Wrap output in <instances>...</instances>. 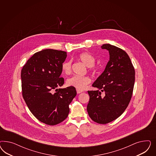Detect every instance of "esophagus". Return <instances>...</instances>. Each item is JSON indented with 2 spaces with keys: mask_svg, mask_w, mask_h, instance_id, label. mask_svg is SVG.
<instances>
[{
  "mask_svg": "<svg viewBox=\"0 0 156 156\" xmlns=\"http://www.w3.org/2000/svg\"><path fill=\"white\" fill-rule=\"evenodd\" d=\"M83 91V90H78V89H76V93L77 94H80L81 93H82Z\"/></svg>",
  "mask_w": 156,
  "mask_h": 156,
  "instance_id": "esophagus-1",
  "label": "esophagus"
}]
</instances>
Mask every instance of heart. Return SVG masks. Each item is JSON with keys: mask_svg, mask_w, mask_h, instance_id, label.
<instances>
[{"mask_svg": "<svg viewBox=\"0 0 156 156\" xmlns=\"http://www.w3.org/2000/svg\"><path fill=\"white\" fill-rule=\"evenodd\" d=\"M79 59L84 65L89 67V70L94 71L96 69L94 63L95 59L90 52H83L79 56ZM71 61L65 62L62 65V70L65 74H69L71 71ZM91 82V80L88 76H72L66 80V85L69 87H75L78 90H84Z\"/></svg>", "mask_w": 156, "mask_h": 156, "instance_id": "obj_1", "label": "heart"}]
</instances>
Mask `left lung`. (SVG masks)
<instances>
[{"instance_id": "left-lung-1", "label": "left lung", "mask_w": 156, "mask_h": 156, "mask_svg": "<svg viewBox=\"0 0 156 156\" xmlns=\"http://www.w3.org/2000/svg\"><path fill=\"white\" fill-rule=\"evenodd\" d=\"M101 48L109 51V61L92 85L98 90L87 91L90 99L87 110L93 121L106 124L127 108L132 95L135 70L128 54L122 49L110 44H104Z\"/></svg>"}]
</instances>
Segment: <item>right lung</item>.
<instances>
[{
  "instance_id": "obj_1",
  "label": "right lung",
  "mask_w": 156,
  "mask_h": 156,
  "mask_svg": "<svg viewBox=\"0 0 156 156\" xmlns=\"http://www.w3.org/2000/svg\"><path fill=\"white\" fill-rule=\"evenodd\" d=\"M66 57L65 51L45 49L35 53L21 71L26 104L39 121L48 125L58 124L67 117L69 105L76 95L75 87L57 89L64 83L60 76Z\"/></svg>"
}]
</instances>
